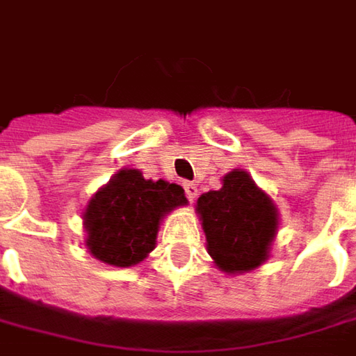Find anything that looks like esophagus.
Masks as SVG:
<instances>
[{
  "instance_id": "obj_1",
  "label": "esophagus",
  "mask_w": 356,
  "mask_h": 356,
  "mask_svg": "<svg viewBox=\"0 0 356 356\" xmlns=\"http://www.w3.org/2000/svg\"><path fill=\"white\" fill-rule=\"evenodd\" d=\"M184 190H186V195H188L190 202H193V200L197 197V184L184 182Z\"/></svg>"
}]
</instances>
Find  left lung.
I'll list each match as a JSON object with an SVG mask.
<instances>
[{
  "instance_id": "obj_1",
  "label": "left lung",
  "mask_w": 356,
  "mask_h": 356,
  "mask_svg": "<svg viewBox=\"0 0 356 356\" xmlns=\"http://www.w3.org/2000/svg\"><path fill=\"white\" fill-rule=\"evenodd\" d=\"M197 215L207 252L220 271L236 275L259 267L271 250L279 227L273 200L259 190L246 170H232L222 188L200 195Z\"/></svg>"
}]
</instances>
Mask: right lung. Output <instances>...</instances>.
<instances>
[{"label": "right lung", "instance_id": "right-lung-1", "mask_svg": "<svg viewBox=\"0 0 356 356\" xmlns=\"http://www.w3.org/2000/svg\"><path fill=\"white\" fill-rule=\"evenodd\" d=\"M186 203L178 184L145 180L139 170L124 168L83 211L85 246L108 266H136L154 250L161 219Z\"/></svg>", "mask_w": 356, "mask_h": 356}]
</instances>
